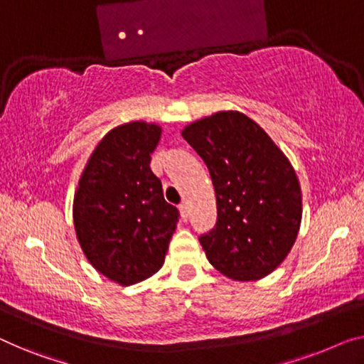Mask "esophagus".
<instances>
[{"label": "esophagus", "instance_id": "34e87169", "mask_svg": "<svg viewBox=\"0 0 364 364\" xmlns=\"http://www.w3.org/2000/svg\"><path fill=\"white\" fill-rule=\"evenodd\" d=\"M180 214H181V219L183 220H188L189 219V209H188V205L186 204H180Z\"/></svg>", "mask_w": 364, "mask_h": 364}]
</instances>
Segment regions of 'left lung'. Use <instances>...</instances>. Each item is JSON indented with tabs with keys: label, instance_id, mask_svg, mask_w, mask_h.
<instances>
[{
	"label": "left lung",
	"instance_id": "left-lung-1",
	"mask_svg": "<svg viewBox=\"0 0 364 364\" xmlns=\"http://www.w3.org/2000/svg\"><path fill=\"white\" fill-rule=\"evenodd\" d=\"M214 184L217 220L199 237L209 263L237 281H253L283 263L301 227L294 168L269 135L238 111H220L183 129Z\"/></svg>",
	"mask_w": 364,
	"mask_h": 364
}]
</instances>
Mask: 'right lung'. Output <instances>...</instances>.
<instances>
[{
    "label": "right lung",
    "instance_id": "1",
    "mask_svg": "<svg viewBox=\"0 0 364 364\" xmlns=\"http://www.w3.org/2000/svg\"><path fill=\"white\" fill-rule=\"evenodd\" d=\"M161 127L135 121L97 144L80 178L73 224L81 250L106 278L130 286L165 262L180 213L150 170Z\"/></svg>",
    "mask_w": 364,
    "mask_h": 364
}]
</instances>
